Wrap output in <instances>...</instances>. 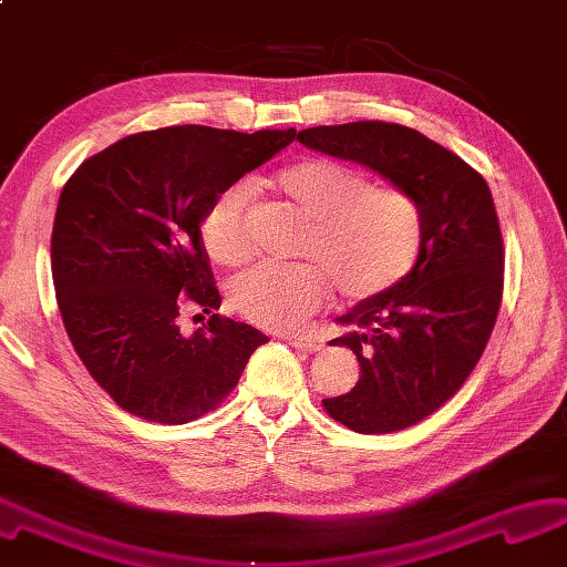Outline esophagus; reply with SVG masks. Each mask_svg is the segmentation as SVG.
<instances>
[{"instance_id": "obj_1", "label": "esophagus", "mask_w": 567, "mask_h": 567, "mask_svg": "<svg viewBox=\"0 0 567 567\" xmlns=\"http://www.w3.org/2000/svg\"><path fill=\"white\" fill-rule=\"evenodd\" d=\"M288 340V344H292L296 349H300V351H307V354H315V351H319L323 344L319 342V340H315V338H300V336H288L286 338Z\"/></svg>"}]
</instances>
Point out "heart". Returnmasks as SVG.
Masks as SVG:
<instances>
[{
    "mask_svg": "<svg viewBox=\"0 0 567 567\" xmlns=\"http://www.w3.org/2000/svg\"><path fill=\"white\" fill-rule=\"evenodd\" d=\"M269 185L307 220L298 244V256L307 262H265L234 277L227 298L241 317L292 330L323 307L333 286L344 300L365 302L410 275L422 244V208L408 189L373 185L365 173L319 157L281 168ZM199 234L218 265L248 262L256 231L246 189L216 194Z\"/></svg>",
    "mask_w": 567,
    "mask_h": 567,
    "instance_id": "obj_1",
    "label": "heart"
}]
</instances>
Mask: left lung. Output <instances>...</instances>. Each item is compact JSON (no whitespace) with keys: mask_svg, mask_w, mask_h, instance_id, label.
Returning <instances> with one entry per match:
<instances>
[{"mask_svg":"<svg viewBox=\"0 0 567 567\" xmlns=\"http://www.w3.org/2000/svg\"><path fill=\"white\" fill-rule=\"evenodd\" d=\"M311 150L378 171L422 208V244L410 275L359 302L330 340L354 351L361 378L323 399L326 413L359 434L401 432L453 399L493 336L504 290V244L483 175L415 128L386 122L315 126Z\"/></svg>","mask_w":567,"mask_h":567,"instance_id":"obj_1","label":"left lung"}]
</instances>
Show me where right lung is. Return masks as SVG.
<instances>
[{"label":"right lung","mask_w":567,"mask_h":567,"mask_svg":"<svg viewBox=\"0 0 567 567\" xmlns=\"http://www.w3.org/2000/svg\"><path fill=\"white\" fill-rule=\"evenodd\" d=\"M292 138L296 128L166 126L126 135L70 175L51 234L55 300L76 357L126 413L199 420L267 342L218 315L199 223L216 194ZM194 308L209 321L185 337L179 317Z\"/></svg>","instance_id":"add662e5"}]
</instances>
